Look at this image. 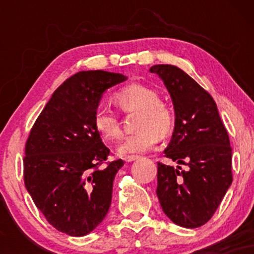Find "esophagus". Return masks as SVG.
Returning <instances> with one entry per match:
<instances>
[{"mask_svg":"<svg viewBox=\"0 0 254 254\" xmlns=\"http://www.w3.org/2000/svg\"><path fill=\"white\" fill-rule=\"evenodd\" d=\"M138 159V156L137 155H127V156H124V160L127 162H131V161H135V160Z\"/></svg>","mask_w":254,"mask_h":254,"instance_id":"1","label":"esophagus"}]
</instances>
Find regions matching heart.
Returning <instances> with one entry per match:
<instances>
[{
	"label": "heart",
	"instance_id": "1",
	"mask_svg": "<svg viewBox=\"0 0 254 254\" xmlns=\"http://www.w3.org/2000/svg\"><path fill=\"white\" fill-rule=\"evenodd\" d=\"M115 101L123 112L139 115L136 122L135 133L125 136L118 144L121 154H136L150 150L166 137L174 127L173 111L167 104L160 100L159 93L141 83H130L115 94ZM94 124L105 139L113 141L121 136V123L117 113L107 104L98 105L94 112Z\"/></svg>",
	"mask_w": 254,
	"mask_h": 254
}]
</instances>
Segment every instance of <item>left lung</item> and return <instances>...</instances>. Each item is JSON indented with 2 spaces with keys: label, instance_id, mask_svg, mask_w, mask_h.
Segmentation results:
<instances>
[{
  "label": "left lung",
  "instance_id": "obj_1",
  "mask_svg": "<svg viewBox=\"0 0 254 254\" xmlns=\"http://www.w3.org/2000/svg\"><path fill=\"white\" fill-rule=\"evenodd\" d=\"M164 81L176 113L165 156L186 171L157 162L156 194L172 222L197 228L208 222L233 182L232 147L216 103L193 78L176 65L149 69Z\"/></svg>",
  "mask_w": 254,
  "mask_h": 254
}]
</instances>
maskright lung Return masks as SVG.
<instances>
[{"label":"right lung","instance_id":"right-lung-1","mask_svg":"<svg viewBox=\"0 0 254 254\" xmlns=\"http://www.w3.org/2000/svg\"><path fill=\"white\" fill-rule=\"evenodd\" d=\"M125 80L104 70L72 75L55 90L26 141V189L46 221L71 237L87 235L109 212L113 180L124 161L105 162L110 149L94 112L105 90Z\"/></svg>","mask_w":254,"mask_h":254}]
</instances>
